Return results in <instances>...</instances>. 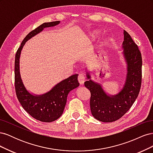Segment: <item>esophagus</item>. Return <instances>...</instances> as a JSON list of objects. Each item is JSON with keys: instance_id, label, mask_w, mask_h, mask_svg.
<instances>
[{"instance_id": "1", "label": "esophagus", "mask_w": 153, "mask_h": 153, "mask_svg": "<svg viewBox=\"0 0 153 153\" xmlns=\"http://www.w3.org/2000/svg\"><path fill=\"white\" fill-rule=\"evenodd\" d=\"M78 82H79L80 85H84V82L85 81V77L84 74L83 73L79 74V75H78Z\"/></svg>"}]
</instances>
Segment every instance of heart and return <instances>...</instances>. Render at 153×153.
I'll use <instances>...</instances> for the list:
<instances>
[{
  "instance_id": "1",
  "label": "heart",
  "mask_w": 153,
  "mask_h": 153,
  "mask_svg": "<svg viewBox=\"0 0 153 153\" xmlns=\"http://www.w3.org/2000/svg\"><path fill=\"white\" fill-rule=\"evenodd\" d=\"M98 34H99V32L94 31V32H93V33L92 34V37H96V36H98Z\"/></svg>"
}]
</instances>
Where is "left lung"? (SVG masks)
<instances>
[{"mask_svg": "<svg viewBox=\"0 0 153 153\" xmlns=\"http://www.w3.org/2000/svg\"><path fill=\"white\" fill-rule=\"evenodd\" d=\"M123 57L127 65L126 81L121 91L109 95L102 86L91 80L86 71L85 87L90 91V106L93 117L101 122L110 123L123 117L131 108L139 94L142 83V55L138 46L126 30H124Z\"/></svg>", "mask_w": 153, "mask_h": 153, "instance_id": "obj_1", "label": "left lung"}]
</instances>
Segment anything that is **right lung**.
I'll return each mask as SVG.
<instances>
[{
	"instance_id": "1",
	"label": "right lung",
	"mask_w": 153,
	"mask_h": 153,
	"mask_svg": "<svg viewBox=\"0 0 153 153\" xmlns=\"http://www.w3.org/2000/svg\"><path fill=\"white\" fill-rule=\"evenodd\" d=\"M60 21L44 23L26 36L18 49L15 61V84L17 98L30 115L41 122L50 123L61 116L65 108L69 92L79 86L78 74L60 82L50 91L41 95L32 94L26 89L20 72L21 51L25 43L47 27L59 24Z\"/></svg>"
}]
</instances>
